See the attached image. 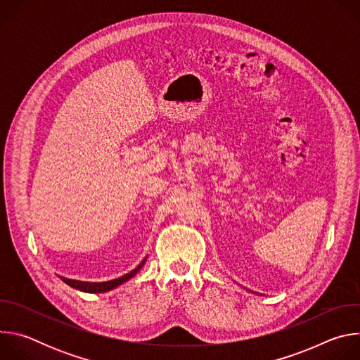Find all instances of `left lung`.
<instances>
[{
  "instance_id": "obj_1",
  "label": "left lung",
  "mask_w": 360,
  "mask_h": 360,
  "mask_svg": "<svg viewBox=\"0 0 360 360\" xmlns=\"http://www.w3.org/2000/svg\"><path fill=\"white\" fill-rule=\"evenodd\" d=\"M253 293H256V292H253Z\"/></svg>"
}]
</instances>
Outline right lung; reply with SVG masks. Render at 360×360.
I'll list each match as a JSON object with an SVG mask.
<instances>
[{
  "label": "right lung",
  "instance_id": "1",
  "mask_svg": "<svg viewBox=\"0 0 360 360\" xmlns=\"http://www.w3.org/2000/svg\"><path fill=\"white\" fill-rule=\"evenodd\" d=\"M146 262V256L142 259V262L135 268L132 269L131 272L117 278V279H112V281H107V282H82V281H75V279H68V278H64V276H60L63 282H65L67 285H70L71 288L74 289H78V290H82V292H88V293H102V292H108V290H112L115 288H118L120 285L125 283L127 281H129L131 278H134L139 269L143 266V264Z\"/></svg>",
  "mask_w": 360,
  "mask_h": 360
}]
</instances>
